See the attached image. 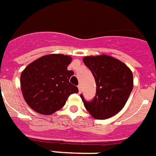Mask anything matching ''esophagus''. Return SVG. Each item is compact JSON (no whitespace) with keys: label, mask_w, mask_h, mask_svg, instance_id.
Here are the masks:
<instances>
[{"label":"esophagus","mask_w":156,"mask_h":156,"mask_svg":"<svg viewBox=\"0 0 156 156\" xmlns=\"http://www.w3.org/2000/svg\"><path fill=\"white\" fill-rule=\"evenodd\" d=\"M78 91H79V93L82 92V86H81L80 84L78 86Z\"/></svg>","instance_id":"esophagus-1"}]
</instances>
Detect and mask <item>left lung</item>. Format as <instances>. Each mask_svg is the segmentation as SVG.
Returning <instances> with one entry per match:
<instances>
[{"label":"left lung","mask_w":156,"mask_h":156,"mask_svg":"<svg viewBox=\"0 0 156 156\" xmlns=\"http://www.w3.org/2000/svg\"><path fill=\"white\" fill-rule=\"evenodd\" d=\"M83 62L92 72L96 85L91 101L80 95L86 109L96 119L112 117L123 108L133 90V73L121 61L107 55L85 56Z\"/></svg>","instance_id":"left-lung-1"}]
</instances>
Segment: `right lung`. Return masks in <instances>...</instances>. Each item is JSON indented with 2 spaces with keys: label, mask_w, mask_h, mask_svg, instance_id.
<instances>
[{
  "label": "right lung",
  "mask_w": 156,
  "mask_h": 156,
  "mask_svg": "<svg viewBox=\"0 0 156 156\" xmlns=\"http://www.w3.org/2000/svg\"><path fill=\"white\" fill-rule=\"evenodd\" d=\"M72 58L62 54H49L28 65L21 74V90L27 104L39 113L50 115L61 109L71 94L78 93L69 83L73 75L67 66Z\"/></svg>",
  "instance_id": "right-lung-1"
}]
</instances>
